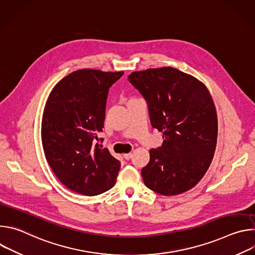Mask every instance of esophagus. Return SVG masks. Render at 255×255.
<instances>
[{
    "instance_id": "esophagus-1",
    "label": "esophagus",
    "mask_w": 255,
    "mask_h": 255,
    "mask_svg": "<svg viewBox=\"0 0 255 255\" xmlns=\"http://www.w3.org/2000/svg\"><path fill=\"white\" fill-rule=\"evenodd\" d=\"M123 157H124L126 160H129V159L132 157V153H125V154H123Z\"/></svg>"
}]
</instances>
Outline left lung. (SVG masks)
I'll return each mask as SVG.
<instances>
[{"instance_id": "1", "label": "left lung", "mask_w": 255, "mask_h": 255, "mask_svg": "<svg viewBox=\"0 0 255 255\" xmlns=\"http://www.w3.org/2000/svg\"><path fill=\"white\" fill-rule=\"evenodd\" d=\"M128 81L147 102L150 123L163 142L141 170L145 186L163 196L193 189L216 149L218 119L207 87L170 66L134 71Z\"/></svg>"}]
</instances>
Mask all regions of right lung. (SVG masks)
I'll list each match as a JSON object with an SVG mask.
<instances>
[{"mask_svg": "<svg viewBox=\"0 0 255 255\" xmlns=\"http://www.w3.org/2000/svg\"><path fill=\"white\" fill-rule=\"evenodd\" d=\"M123 74L79 69L58 82L47 99L41 124L44 154L72 192L97 196L115 186L120 161L94 143L103 131L109 89Z\"/></svg>", "mask_w": 255, "mask_h": 255, "instance_id": "right-lung-1", "label": "right lung"}]
</instances>
